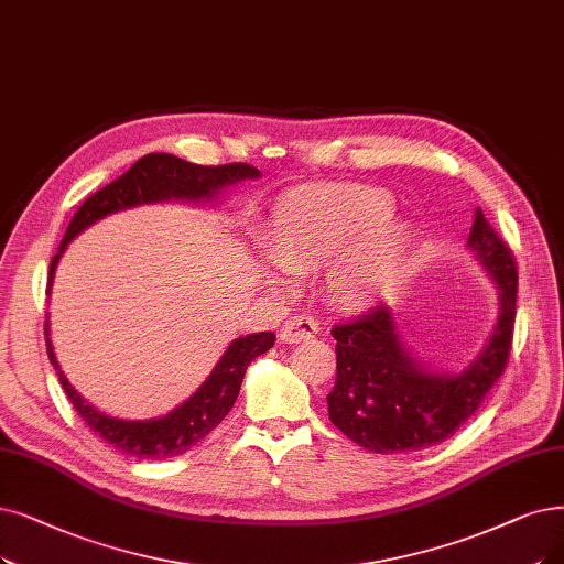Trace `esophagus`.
Listing matches in <instances>:
<instances>
[{
  "mask_svg": "<svg viewBox=\"0 0 564 564\" xmlns=\"http://www.w3.org/2000/svg\"><path fill=\"white\" fill-rule=\"evenodd\" d=\"M319 333V322L310 317V314H296L282 324L280 328V340L286 345H296V343H305L310 337H314Z\"/></svg>",
  "mask_w": 564,
  "mask_h": 564,
  "instance_id": "obj_1",
  "label": "esophagus"
}]
</instances>
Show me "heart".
Listing matches in <instances>:
<instances>
[{
  "instance_id": "heart-1",
  "label": "heart",
  "mask_w": 564,
  "mask_h": 564,
  "mask_svg": "<svg viewBox=\"0 0 564 564\" xmlns=\"http://www.w3.org/2000/svg\"><path fill=\"white\" fill-rule=\"evenodd\" d=\"M393 204L381 192H301L291 194L270 215L263 247L265 284L289 291L296 273L326 262V289L347 310H364L402 275L412 231L387 221Z\"/></svg>"
}]
</instances>
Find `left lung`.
Segmentation results:
<instances>
[{
  "mask_svg": "<svg viewBox=\"0 0 564 564\" xmlns=\"http://www.w3.org/2000/svg\"><path fill=\"white\" fill-rule=\"evenodd\" d=\"M467 250L475 252L498 289V322L484 349L463 370L444 372L419 360L402 343L393 310L384 305L330 330L337 372L326 398L328 416L368 452L408 454L448 440L505 372L518 273L509 247L492 231L481 208L475 210Z\"/></svg>",
  "mask_w": 564,
  "mask_h": 564,
  "instance_id": "8db88e82",
  "label": "left lung"
}]
</instances>
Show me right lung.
Listing matches in <instances>:
<instances>
[{"instance_id": "obj_1", "label": "right lung", "mask_w": 564, "mask_h": 564, "mask_svg": "<svg viewBox=\"0 0 564 564\" xmlns=\"http://www.w3.org/2000/svg\"><path fill=\"white\" fill-rule=\"evenodd\" d=\"M261 171L250 164H227V166H198L192 162L180 160L175 154L166 152H152L141 156L124 175L112 180L110 185L89 196L85 204L74 215L69 229L59 242V250L51 261L48 270V296L55 280V268L66 252L69 242L83 234L87 227H93L99 219L139 208L150 204H213L219 194L234 187L242 180H257ZM46 345L48 358L59 377V384L72 400L80 419L89 425V431L97 433L104 442L112 444L118 452L133 456V458H173L189 452L194 444L204 440L213 427L221 423L234 408V402L240 393V384L247 366L261 354H265L275 345V333H250L236 337L217 360V366L208 375V379L200 384L185 402H180L175 410L164 416L154 419H118L106 412H99L95 404H89L66 379L64 370L59 368V360L55 356L51 343V322H46Z\"/></svg>"}]
</instances>
